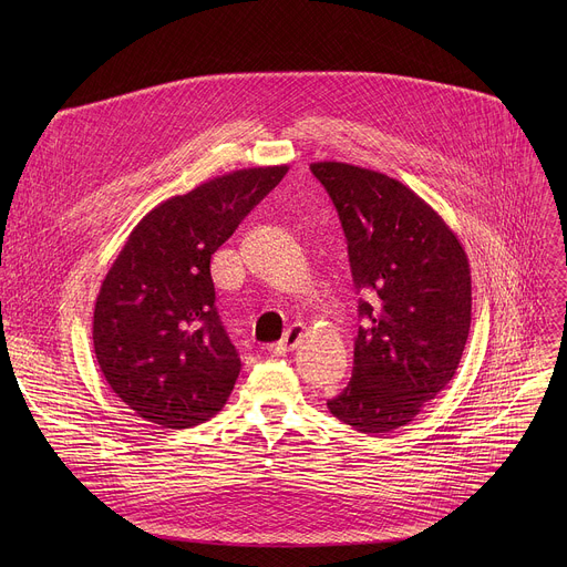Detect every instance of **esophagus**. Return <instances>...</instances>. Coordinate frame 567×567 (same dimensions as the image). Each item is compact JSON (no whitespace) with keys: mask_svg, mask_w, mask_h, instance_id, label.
I'll list each match as a JSON object with an SVG mask.
<instances>
[{"mask_svg":"<svg viewBox=\"0 0 567 567\" xmlns=\"http://www.w3.org/2000/svg\"><path fill=\"white\" fill-rule=\"evenodd\" d=\"M302 334H305V326H302V322H293V326H289V328H287L285 337H282L278 343H274V346L269 348V350H271V354L282 357V354L291 352V350L300 343Z\"/></svg>","mask_w":567,"mask_h":567,"instance_id":"34e87169","label":"esophagus"}]
</instances>
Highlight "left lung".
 <instances>
[{"label": "left lung", "mask_w": 567, "mask_h": 567, "mask_svg": "<svg viewBox=\"0 0 567 567\" xmlns=\"http://www.w3.org/2000/svg\"><path fill=\"white\" fill-rule=\"evenodd\" d=\"M332 197L363 326L352 379L328 401L361 433L413 422L455 377L471 328V269L457 235L409 186L341 161L309 166Z\"/></svg>", "instance_id": "1"}]
</instances>
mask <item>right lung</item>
Returning a JSON list of instances; mask_svg holds the SVG:
<instances>
[{"label":"right lung","instance_id":"right-lung-1","mask_svg":"<svg viewBox=\"0 0 567 567\" xmlns=\"http://www.w3.org/2000/svg\"><path fill=\"white\" fill-rule=\"evenodd\" d=\"M233 171L152 208L130 233L94 307V352L116 396L161 429L221 411L239 357L210 278V256L287 175Z\"/></svg>","mask_w":567,"mask_h":567}]
</instances>
